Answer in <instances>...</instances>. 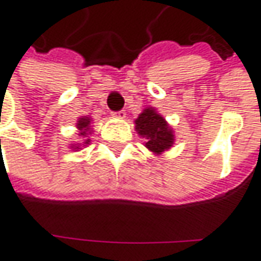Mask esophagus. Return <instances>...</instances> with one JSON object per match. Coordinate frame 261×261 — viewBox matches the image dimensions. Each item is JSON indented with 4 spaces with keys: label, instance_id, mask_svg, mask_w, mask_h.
<instances>
[{
    "label": "esophagus",
    "instance_id": "1",
    "mask_svg": "<svg viewBox=\"0 0 261 261\" xmlns=\"http://www.w3.org/2000/svg\"><path fill=\"white\" fill-rule=\"evenodd\" d=\"M113 116H115V117H117V119H125L126 112L125 110H120V112H116V113H113Z\"/></svg>",
    "mask_w": 261,
    "mask_h": 261
}]
</instances>
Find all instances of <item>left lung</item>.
I'll return each instance as SVG.
<instances>
[{"mask_svg":"<svg viewBox=\"0 0 261 261\" xmlns=\"http://www.w3.org/2000/svg\"><path fill=\"white\" fill-rule=\"evenodd\" d=\"M135 130L145 138V146L154 155H161L174 145V130L167 123L164 116L160 115L154 107H145L135 119Z\"/></svg>","mask_w":261,"mask_h":261,"instance_id":"8db88e82","label":"left lung"}]
</instances>
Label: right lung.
<instances>
[{
	"label": "right lung",
	"instance_id": "right-lung-1",
	"mask_svg": "<svg viewBox=\"0 0 261 261\" xmlns=\"http://www.w3.org/2000/svg\"><path fill=\"white\" fill-rule=\"evenodd\" d=\"M91 122H93V119L88 117V116H81V117H78L75 126L76 129H78V136L83 138V142L69 144V149H72V151H80V149L86 148L87 145H90L91 139L88 138V135H91V134L94 132L93 127H91Z\"/></svg>",
	"mask_w": 261,
	"mask_h": 261
}]
</instances>
